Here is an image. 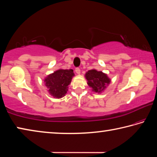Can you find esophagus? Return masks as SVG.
<instances>
[{"mask_svg":"<svg viewBox=\"0 0 157 157\" xmlns=\"http://www.w3.org/2000/svg\"><path fill=\"white\" fill-rule=\"evenodd\" d=\"M75 72H76L77 74H79V73H80V68H79V67L75 68Z\"/></svg>","mask_w":157,"mask_h":157,"instance_id":"34e87169","label":"esophagus"}]
</instances>
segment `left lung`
I'll return each instance as SVG.
<instances>
[{
    "label": "left lung",
    "instance_id": "8db88e82",
    "mask_svg": "<svg viewBox=\"0 0 157 157\" xmlns=\"http://www.w3.org/2000/svg\"><path fill=\"white\" fill-rule=\"evenodd\" d=\"M86 79L88 80V84L93 89V91L98 93L103 91L106 85L110 82V79L106 74L94 69L89 71L86 73Z\"/></svg>",
    "mask_w": 157,
    "mask_h": 157
}]
</instances>
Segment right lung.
<instances>
[{"mask_svg": "<svg viewBox=\"0 0 157 157\" xmlns=\"http://www.w3.org/2000/svg\"><path fill=\"white\" fill-rule=\"evenodd\" d=\"M74 75L72 69L58 70L50 74L45 79V84L48 88V91L52 96L60 98L66 94L68 86L70 84L72 77Z\"/></svg>", "mask_w": 157, "mask_h": 157, "instance_id": "right-lung-1", "label": "right lung"}]
</instances>
